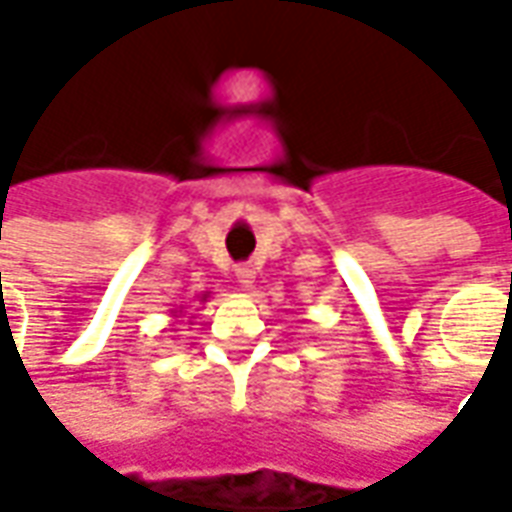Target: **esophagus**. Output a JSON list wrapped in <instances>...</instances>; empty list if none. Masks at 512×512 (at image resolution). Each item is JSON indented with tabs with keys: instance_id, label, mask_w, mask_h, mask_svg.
Wrapping results in <instances>:
<instances>
[{
	"instance_id": "esophagus-1",
	"label": "esophagus",
	"mask_w": 512,
	"mask_h": 512,
	"mask_svg": "<svg viewBox=\"0 0 512 512\" xmlns=\"http://www.w3.org/2000/svg\"><path fill=\"white\" fill-rule=\"evenodd\" d=\"M235 279L241 288H252L255 285V268L252 266H238L235 268Z\"/></svg>"
}]
</instances>
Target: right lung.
<instances>
[{
    "label": "right lung",
    "mask_w": 512,
    "mask_h": 512,
    "mask_svg": "<svg viewBox=\"0 0 512 512\" xmlns=\"http://www.w3.org/2000/svg\"><path fill=\"white\" fill-rule=\"evenodd\" d=\"M208 296H211V293H202V296H200V301H208ZM175 318H178V315H175Z\"/></svg>",
    "instance_id": "add662e5"
}]
</instances>
